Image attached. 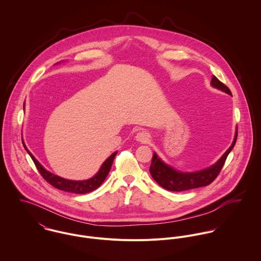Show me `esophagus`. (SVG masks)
Masks as SVG:
<instances>
[{
	"label": "esophagus",
	"mask_w": 261,
	"mask_h": 261,
	"mask_svg": "<svg viewBox=\"0 0 261 261\" xmlns=\"http://www.w3.org/2000/svg\"><path fill=\"white\" fill-rule=\"evenodd\" d=\"M136 141L140 143H148L149 141V135L147 132H140L136 135Z\"/></svg>",
	"instance_id": "esophagus-1"
}]
</instances>
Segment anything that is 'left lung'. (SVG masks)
I'll return each instance as SVG.
<instances>
[{
  "label": "left lung",
  "instance_id": "8db88e82",
  "mask_svg": "<svg viewBox=\"0 0 261 261\" xmlns=\"http://www.w3.org/2000/svg\"><path fill=\"white\" fill-rule=\"evenodd\" d=\"M211 86L231 95V91L229 90V88L226 85H224L221 81H219L214 75L211 80ZM236 140H237V128L235 130L234 139L231 146L224 152L222 156L210 167H207L205 169L195 171V172L178 171L175 168L171 167L170 165L166 164L164 161H162L160 156H158L155 152H153V155L151 159V165L149 167V173L153 178V180L160 186L172 192H181V191H187L195 188L208 186L216 179V177L220 173L227 155L235 146Z\"/></svg>",
  "mask_w": 261,
  "mask_h": 261
}]
</instances>
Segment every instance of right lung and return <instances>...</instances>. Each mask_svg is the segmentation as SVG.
I'll use <instances>...</instances> for the list:
<instances>
[{
	"mask_svg": "<svg viewBox=\"0 0 261 261\" xmlns=\"http://www.w3.org/2000/svg\"><path fill=\"white\" fill-rule=\"evenodd\" d=\"M58 64L60 62H57ZM56 63V64H57ZM24 111H25V102H24ZM23 142V146L25 149L27 150V152L30 154L31 159L33 160L34 164L36 165L37 167L38 171L40 172V174L42 175V177L48 182L50 183L51 185L61 191H65V192H69V193H74V194H86V193H90L94 190H96L98 187L100 186L103 181L106 180V178L108 177L111 169H112V163H113V160L117 153V151H114L112 152V154L102 163V165L100 166L99 170L97 171V173L87 179V180H78V181H75V180H68V179H65V178H62L60 176H57L49 171H47L40 163L39 161L36 160V158L32 154V152L28 149V148L26 147L24 141L22 140Z\"/></svg>",
	"mask_w": 261,
	"mask_h": 261,
	"instance_id": "right-lung-1",
	"label": "right lung"
}]
</instances>
